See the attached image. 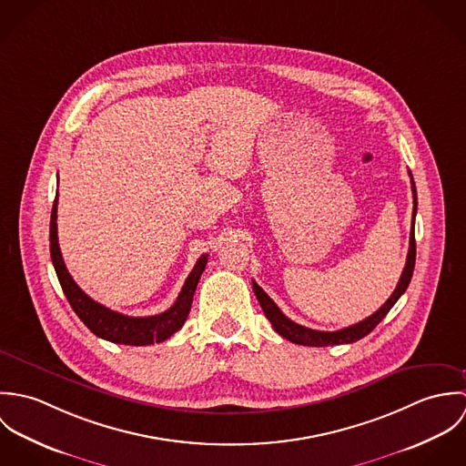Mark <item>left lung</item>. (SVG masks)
<instances>
[{
    "mask_svg": "<svg viewBox=\"0 0 466 466\" xmlns=\"http://www.w3.org/2000/svg\"><path fill=\"white\" fill-rule=\"evenodd\" d=\"M409 177H410V188H412V229H410V237H409V253H407V260H405V267H403V272L400 276L399 285L395 289V292L390 296V299L375 312L371 314L370 318L348 327V329H342V330H337V332H321V330H312V329H307V327H301L294 321H290L279 309L278 305L267 296L264 292V289L253 281V290L257 294V299L266 314L267 319L270 321L272 329L276 332L279 333L281 337H285L287 340L294 342V344H303V346H333V344H350V342H355L362 337H366L368 333L371 332L386 316L388 312L393 309V305L399 301L400 296L405 292V289L409 287L410 283V278H412V270H414V262H416V240H414V217H416V208H418V199H416V187H414V181H412V176L409 172Z\"/></svg>",
    "mask_w": 466,
    "mask_h": 466,
    "instance_id": "1",
    "label": "left lung"
}]
</instances>
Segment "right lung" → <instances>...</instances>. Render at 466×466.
<instances>
[{
    "mask_svg": "<svg viewBox=\"0 0 466 466\" xmlns=\"http://www.w3.org/2000/svg\"><path fill=\"white\" fill-rule=\"evenodd\" d=\"M50 255L63 292L75 314L80 318V321L96 337L129 346H147L154 342H163L185 325L190 314L200 274L208 264V255H202L196 267L192 268V272L188 274L176 303L168 310L148 318H131L91 299L67 272L57 238V198L54 200L50 218Z\"/></svg>",
    "mask_w": 466,
    "mask_h": 466,
    "instance_id": "obj_1",
    "label": "right lung"
}]
</instances>
